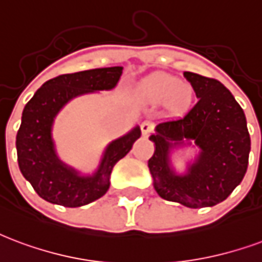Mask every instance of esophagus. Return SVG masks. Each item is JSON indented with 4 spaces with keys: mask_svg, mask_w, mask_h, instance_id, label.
Segmentation results:
<instances>
[{
    "mask_svg": "<svg viewBox=\"0 0 262 262\" xmlns=\"http://www.w3.org/2000/svg\"><path fill=\"white\" fill-rule=\"evenodd\" d=\"M151 130H152V125H151L150 121H144L141 123V133H143L144 136H147Z\"/></svg>",
    "mask_w": 262,
    "mask_h": 262,
    "instance_id": "esophagus-1",
    "label": "esophagus"
}]
</instances>
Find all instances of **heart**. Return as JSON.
Wrapping results in <instances>:
<instances>
[{
    "mask_svg": "<svg viewBox=\"0 0 262 262\" xmlns=\"http://www.w3.org/2000/svg\"><path fill=\"white\" fill-rule=\"evenodd\" d=\"M146 94L154 101L170 100V105L175 110H183L191 101V90L186 84H180L179 80L168 75L154 77L147 83Z\"/></svg>",
    "mask_w": 262,
    "mask_h": 262,
    "instance_id": "1",
    "label": "heart"
}]
</instances>
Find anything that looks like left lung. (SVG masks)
Wrapping results in <instances>:
<instances>
[{
	"instance_id": "obj_1",
	"label": "left lung",
	"mask_w": 262,
	"mask_h": 262,
	"mask_svg": "<svg viewBox=\"0 0 262 262\" xmlns=\"http://www.w3.org/2000/svg\"><path fill=\"white\" fill-rule=\"evenodd\" d=\"M199 101L180 118L156 126L148 160L154 189L164 200L189 208L212 207L228 199L245 178L251 141L246 115L232 93L218 80L185 72ZM194 142L199 154L186 173L170 165V150Z\"/></svg>"
}]
</instances>
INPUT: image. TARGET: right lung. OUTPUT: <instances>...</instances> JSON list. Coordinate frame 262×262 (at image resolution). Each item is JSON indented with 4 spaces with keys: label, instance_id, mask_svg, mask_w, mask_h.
I'll return each instance as SVG.
<instances>
[{
    "label": "right lung",
    "instance_id": "obj_1",
    "mask_svg": "<svg viewBox=\"0 0 262 262\" xmlns=\"http://www.w3.org/2000/svg\"><path fill=\"white\" fill-rule=\"evenodd\" d=\"M122 67L97 68L50 79L25 105L16 135L19 169L41 199L63 207H82L110 189L112 168L141 136L139 126L106 146L93 175H80L57 156L52 140L54 119L68 102L87 93L112 90L121 79Z\"/></svg>",
    "mask_w": 262,
    "mask_h": 262
}]
</instances>
